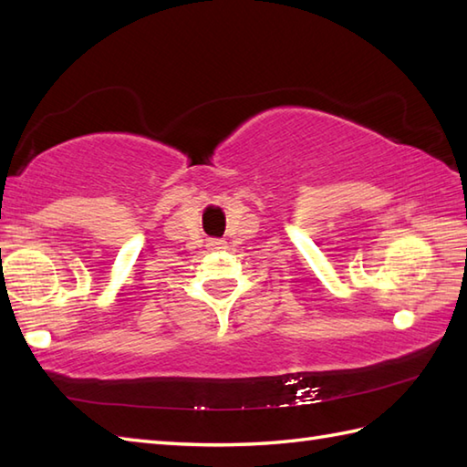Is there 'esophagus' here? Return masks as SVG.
I'll return each instance as SVG.
<instances>
[{
  "label": "esophagus",
  "mask_w": 467,
  "mask_h": 467,
  "mask_svg": "<svg viewBox=\"0 0 467 467\" xmlns=\"http://www.w3.org/2000/svg\"><path fill=\"white\" fill-rule=\"evenodd\" d=\"M208 246H211V249H224L226 243H224V241H218V239H214V241L208 243Z\"/></svg>",
  "instance_id": "obj_1"
}]
</instances>
